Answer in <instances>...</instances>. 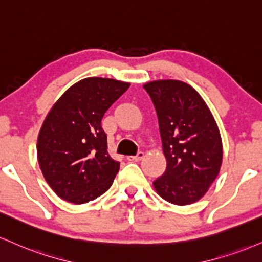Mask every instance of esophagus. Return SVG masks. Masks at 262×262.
Returning <instances> with one entry per match:
<instances>
[{"label": "esophagus", "instance_id": "obj_1", "mask_svg": "<svg viewBox=\"0 0 262 262\" xmlns=\"http://www.w3.org/2000/svg\"><path fill=\"white\" fill-rule=\"evenodd\" d=\"M143 157H144V152H143V151H139V152H138L135 156H128L127 160H128V161L137 162V161H140V160L143 159Z\"/></svg>", "mask_w": 262, "mask_h": 262}]
</instances>
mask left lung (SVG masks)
I'll return each mask as SVG.
<instances>
[{
    "label": "left lung",
    "instance_id": "1",
    "mask_svg": "<svg viewBox=\"0 0 262 262\" xmlns=\"http://www.w3.org/2000/svg\"><path fill=\"white\" fill-rule=\"evenodd\" d=\"M155 106L166 171L152 183L168 203L200 200L219 176L223 147L220 129L200 94L181 80L144 84Z\"/></svg>",
    "mask_w": 262,
    "mask_h": 262
}]
</instances>
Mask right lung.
Instances as JSON below:
<instances>
[{"instance_id":"right-lung-1","label":"right lung","mask_w":262,"mask_h":262,"mask_svg":"<svg viewBox=\"0 0 262 262\" xmlns=\"http://www.w3.org/2000/svg\"><path fill=\"white\" fill-rule=\"evenodd\" d=\"M129 85L110 78H85L66 90L47 113L37 137V161L61 199L89 203L112 185L119 162L107 152L101 121Z\"/></svg>"}]
</instances>
